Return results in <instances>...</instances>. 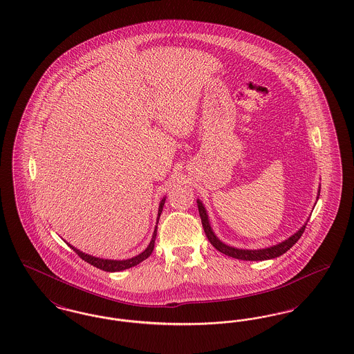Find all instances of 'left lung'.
<instances>
[{"label": "left lung", "mask_w": 354, "mask_h": 354, "mask_svg": "<svg viewBox=\"0 0 354 354\" xmlns=\"http://www.w3.org/2000/svg\"><path fill=\"white\" fill-rule=\"evenodd\" d=\"M321 188V187H320ZM320 188H319V194H317V199H319V195H320ZM198 208H199V215H201V219H202L203 228H204V232L208 237L209 243L219 251V252L224 253L227 256H231V257H235L239 260H247V261H263V260H270V259H274V257H279L281 256L283 253H286L288 250H290L297 241L301 237V235L305 231V227H306V223L304 224L303 227L295 234V235L290 236L289 239H286L284 241L270 247V248H263V250H239L235 247H230L227 244H224L223 241H220L219 239L216 237V235L214 234L211 225H209V221H208V215H207V211L203 205V203L198 199Z\"/></svg>", "instance_id": "1"}]
</instances>
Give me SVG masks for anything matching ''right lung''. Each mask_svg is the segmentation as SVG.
<instances>
[{"label": "right lung", "mask_w": 354, "mask_h": 354, "mask_svg": "<svg viewBox=\"0 0 354 354\" xmlns=\"http://www.w3.org/2000/svg\"><path fill=\"white\" fill-rule=\"evenodd\" d=\"M165 202H166V198H163L162 201H160V204H159V209H158V219H156V224H158V221H159V218H160V214H162V211H163V205H165ZM156 228H158V225L155 227V231H153V235H152L151 241H150V244H149V247L143 251L142 253H139L138 256H135V257H131V259H127V260H109V259H100V257H94V256H91V254H87V253L81 252L80 250H77V248H74L71 244H68V247L73 250V251H75V253L84 260V261H87L88 264H91V266H94V267H97V268H100L102 270H106V272H119V270H129V268H131V267H135V266H138L139 263H142L143 260H146L150 254H151L152 251H153V244H155V237H156Z\"/></svg>", "instance_id": "add662e5"}]
</instances>
